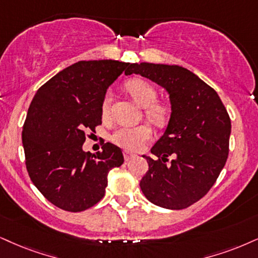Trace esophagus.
Wrapping results in <instances>:
<instances>
[{"label":"esophagus","instance_id":"34e87169","mask_svg":"<svg viewBox=\"0 0 258 258\" xmlns=\"http://www.w3.org/2000/svg\"><path fill=\"white\" fill-rule=\"evenodd\" d=\"M133 158H135V154L130 153V152H124V159H125L126 161L130 160V159H133Z\"/></svg>","mask_w":258,"mask_h":258}]
</instances>
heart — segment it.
I'll use <instances>...</instances> for the list:
<instances>
[{
	"mask_svg": "<svg viewBox=\"0 0 258 258\" xmlns=\"http://www.w3.org/2000/svg\"><path fill=\"white\" fill-rule=\"evenodd\" d=\"M126 91L132 95V98L138 103L140 106L145 107L146 116L149 120H152L157 125H163L166 123L170 114L167 105L157 103L158 93L155 88L149 82L142 79H133L126 82ZM111 103V94H105L101 111L103 114L109 113ZM152 138V129L147 124H141L138 126H122L117 129L111 136V141L114 145L119 146L126 151H139L144 147L146 142H148Z\"/></svg>",
	"mask_w": 258,
	"mask_h": 258,
	"instance_id": "obj_1",
	"label": "heart"
}]
</instances>
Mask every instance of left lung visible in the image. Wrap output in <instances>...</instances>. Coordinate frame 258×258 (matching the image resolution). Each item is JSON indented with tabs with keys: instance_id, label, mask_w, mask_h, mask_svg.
<instances>
[{
	"instance_id": "1",
	"label": "left lung",
	"mask_w": 258,
	"mask_h": 258,
	"mask_svg": "<svg viewBox=\"0 0 258 258\" xmlns=\"http://www.w3.org/2000/svg\"><path fill=\"white\" fill-rule=\"evenodd\" d=\"M130 74L164 87L171 103L167 128L151 149L158 159L142 155L149 167L140 187L155 206L186 208L209 191L226 164L230 116L217 92L183 67L132 63Z\"/></svg>"
}]
</instances>
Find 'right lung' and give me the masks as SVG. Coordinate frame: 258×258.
Here are the masks:
<instances>
[{"instance_id": "add662e5", "label": "right lung", "mask_w": 258, "mask_h": 258, "mask_svg": "<svg viewBox=\"0 0 258 258\" xmlns=\"http://www.w3.org/2000/svg\"><path fill=\"white\" fill-rule=\"evenodd\" d=\"M130 63L99 59L67 67L45 82L31 101L22 128L26 168L47 201L82 212L105 195L107 174L123 164L120 148L82 149L88 130L101 124V104L109 86Z\"/></svg>"}]
</instances>
